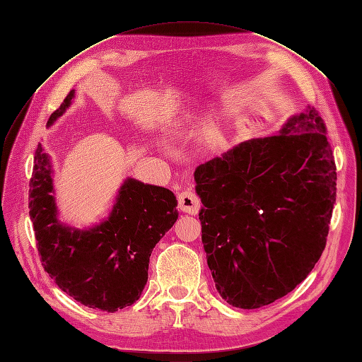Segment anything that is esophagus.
Returning <instances> with one entry per match:
<instances>
[{"label": "esophagus", "mask_w": 362, "mask_h": 362, "mask_svg": "<svg viewBox=\"0 0 362 362\" xmlns=\"http://www.w3.org/2000/svg\"><path fill=\"white\" fill-rule=\"evenodd\" d=\"M178 204H180V210L187 213V214H196L199 211L201 202L199 198L196 196L194 192L185 189L178 194Z\"/></svg>", "instance_id": "esophagus-1"}]
</instances>
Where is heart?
Masks as SVG:
<instances>
[{"instance_id": "b5f03b06", "label": "heart", "mask_w": 362, "mask_h": 362, "mask_svg": "<svg viewBox=\"0 0 362 362\" xmlns=\"http://www.w3.org/2000/svg\"><path fill=\"white\" fill-rule=\"evenodd\" d=\"M213 140H221V134H218V133L214 134V136H213Z\"/></svg>"}]
</instances>
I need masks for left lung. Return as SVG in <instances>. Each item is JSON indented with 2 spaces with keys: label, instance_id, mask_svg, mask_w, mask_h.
Returning a JSON list of instances; mask_svg holds the SVG:
<instances>
[{
  "label": "left lung",
  "instance_id": "1",
  "mask_svg": "<svg viewBox=\"0 0 362 362\" xmlns=\"http://www.w3.org/2000/svg\"><path fill=\"white\" fill-rule=\"evenodd\" d=\"M202 243L218 294L255 310L296 288L322 257L337 168L315 108L194 170Z\"/></svg>",
  "mask_w": 362,
  "mask_h": 362
}]
</instances>
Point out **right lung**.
<instances>
[{"instance_id": "1", "label": "right lung", "mask_w": 362, "mask_h": 362, "mask_svg": "<svg viewBox=\"0 0 362 362\" xmlns=\"http://www.w3.org/2000/svg\"><path fill=\"white\" fill-rule=\"evenodd\" d=\"M71 90L48 125L71 105ZM51 163L37 145L30 180V218L48 275L76 302L115 313L133 305L148 281L152 249L178 218L177 198L158 185L128 178L104 222L76 229L59 222Z\"/></svg>"}]
</instances>
